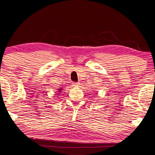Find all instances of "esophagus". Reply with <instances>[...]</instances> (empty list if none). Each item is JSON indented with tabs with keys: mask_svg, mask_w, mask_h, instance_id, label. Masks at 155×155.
<instances>
[{
	"mask_svg": "<svg viewBox=\"0 0 155 155\" xmlns=\"http://www.w3.org/2000/svg\"><path fill=\"white\" fill-rule=\"evenodd\" d=\"M72 84H73L74 86H78V84H79V83H72Z\"/></svg>",
	"mask_w": 155,
	"mask_h": 155,
	"instance_id": "1",
	"label": "esophagus"
}]
</instances>
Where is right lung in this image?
I'll use <instances>...</instances> for the list:
<instances>
[{
    "label": "right lung",
    "mask_w": 155,
    "mask_h": 155,
    "mask_svg": "<svg viewBox=\"0 0 155 155\" xmlns=\"http://www.w3.org/2000/svg\"><path fill=\"white\" fill-rule=\"evenodd\" d=\"M58 91H62V90H61V89H59Z\"/></svg>",
    "instance_id": "1"
}]
</instances>
